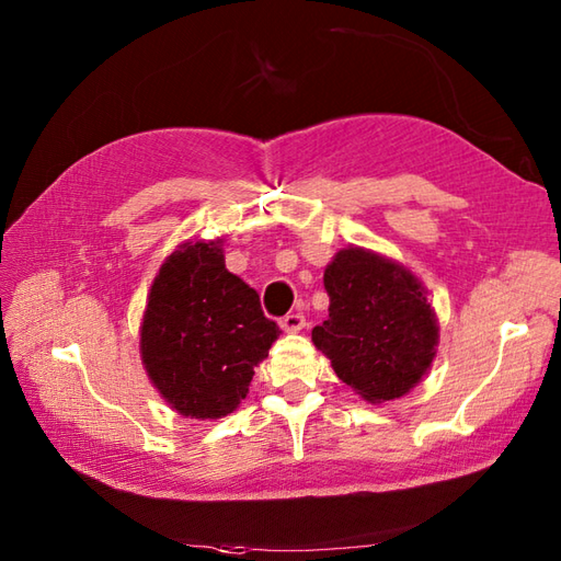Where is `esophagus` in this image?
<instances>
[{"mask_svg":"<svg viewBox=\"0 0 561 561\" xmlns=\"http://www.w3.org/2000/svg\"><path fill=\"white\" fill-rule=\"evenodd\" d=\"M282 328L287 330V332H299V330H304V328H306L304 313H289V316H284V318H282Z\"/></svg>","mask_w":561,"mask_h":561,"instance_id":"1","label":"esophagus"}]
</instances>
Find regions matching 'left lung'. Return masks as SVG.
Segmentation results:
<instances>
[{"label":"left lung","mask_w":561,"mask_h":561,"mask_svg":"<svg viewBox=\"0 0 561 561\" xmlns=\"http://www.w3.org/2000/svg\"><path fill=\"white\" fill-rule=\"evenodd\" d=\"M328 320L311 340L337 378L371 404L398 400L426 376L438 320L424 284L402 262L347 245L323 274Z\"/></svg>","instance_id":"1"}]
</instances>
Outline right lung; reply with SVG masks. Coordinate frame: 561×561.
I'll return each instance as SVG.
<instances>
[{"instance_id":"add662e5","label":"right lung","mask_w":561,"mask_h":561,"mask_svg":"<svg viewBox=\"0 0 561 561\" xmlns=\"http://www.w3.org/2000/svg\"><path fill=\"white\" fill-rule=\"evenodd\" d=\"M224 238L185 241L147 296L139 354L151 386L190 420H219L245 400L255 366L279 337L255 289L226 270Z\"/></svg>"}]
</instances>
